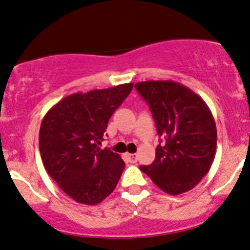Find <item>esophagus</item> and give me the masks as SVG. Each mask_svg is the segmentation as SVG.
Segmentation results:
<instances>
[{
	"label": "esophagus",
	"instance_id": "34e87169",
	"mask_svg": "<svg viewBox=\"0 0 250 250\" xmlns=\"http://www.w3.org/2000/svg\"><path fill=\"white\" fill-rule=\"evenodd\" d=\"M127 158L129 159L130 163H135L136 160H138V154H136V153H132V154L128 153L127 154Z\"/></svg>",
	"mask_w": 250,
	"mask_h": 250
}]
</instances>
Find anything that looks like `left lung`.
Segmentation results:
<instances>
[{"instance_id":"obj_1","label":"left lung","mask_w":250,"mask_h":250,"mask_svg":"<svg viewBox=\"0 0 250 250\" xmlns=\"http://www.w3.org/2000/svg\"><path fill=\"white\" fill-rule=\"evenodd\" d=\"M136 91L148 104L164 140L151 165H141L157 187L171 195L186 193L208 172L217 148V128L200 96L175 81H143Z\"/></svg>"}]
</instances>
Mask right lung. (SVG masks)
Listing matches in <instances>:
<instances>
[{
    "mask_svg": "<svg viewBox=\"0 0 250 250\" xmlns=\"http://www.w3.org/2000/svg\"><path fill=\"white\" fill-rule=\"evenodd\" d=\"M133 83L73 93L55 104L39 129V151L50 177L79 204L97 205L112 193L125 164L102 149L107 122Z\"/></svg>",
    "mask_w": 250,
    "mask_h": 250,
    "instance_id": "add662e5",
    "label": "right lung"
}]
</instances>
